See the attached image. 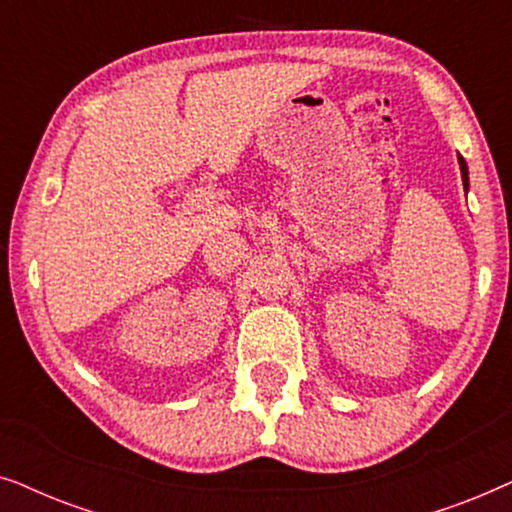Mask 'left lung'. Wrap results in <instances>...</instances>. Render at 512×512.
I'll return each instance as SVG.
<instances>
[{
  "label": "left lung",
  "mask_w": 512,
  "mask_h": 512,
  "mask_svg": "<svg viewBox=\"0 0 512 512\" xmlns=\"http://www.w3.org/2000/svg\"><path fill=\"white\" fill-rule=\"evenodd\" d=\"M459 158V170H461V181H464V188H468V165H466V160L461 158V156H457Z\"/></svg>",
  "instance_id": "left-lung-1"
}]
</instances>
